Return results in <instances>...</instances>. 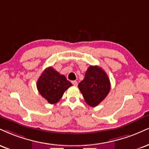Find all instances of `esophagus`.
I'll list each match as a JSON object with an SVG mask.
<instances>
[{"label": "esophagus", "instance_id": "obj_1", "mask_svg": "<svg viewBox=\"0 0 149 149\" xmlns=\"http://www.w3.org/2000/svg\"><path fill=\"white\" fill-rule=\"evenodd\" d=\"M72 84L74 86H77L78 85V82L76 81V80H74V81H72Z\"/></svg>", "mask_w": 149, "mask_h": 149}]
</instances>
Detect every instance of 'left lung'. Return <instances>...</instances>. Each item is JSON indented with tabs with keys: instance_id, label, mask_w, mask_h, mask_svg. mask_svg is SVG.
Wrapping results in <instances>:
<instances>
[{
	"instance_id": "8db88e82",
	"label": "left lung",
	"mask_w": 149,
	"mask_h": 149,
	"mask_svg": "<svg viewBox=\"0 0 149 149\" xmlns=\"http://www.w3.org/2000/svg\"><path fill=\"white\" fill-rule=\"evenodd\" d=\"M85 101L89 106L96 107L105 99L110 90V82L104 70L98 66H90L85 78L78 84Z\"/></svg>"
}]
</instances>
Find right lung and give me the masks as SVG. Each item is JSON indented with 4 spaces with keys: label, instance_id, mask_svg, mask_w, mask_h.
Returning a JSON list of instances; mask_svg holds the SVG:
<instances>
[{
    "label": "right lung",
    "instance_id": "1",
    "mask_svg": "<svg viewBox=\"0 0 149 149\" xmlns=\"http://www.w3.org/2000/svg\"><path fill=\"white\" fill-rule=\"evenodd\" d=\"M71 85L64 75H61L52 67L46 68L37 82L39 94L50 104L57 103Z\"/></svg>",
    "mask_w": 149,
    "mask_h": 149
}]
</instances>
